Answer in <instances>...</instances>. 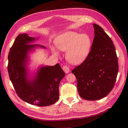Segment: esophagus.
<instances>
[{
  "mask_svg": "<svg viewBox=\"0 0 128 128\" xmlns=\"http://www.w3.org/2000/svg\"><path fill=\"white\" fill-rule=\"evenodd\" d=\"M62 70H64V72L66 73H68L70 72L69 68L67 66H62Z\"/></svg>",
  "mask_w": 128,
  "mask_h": 128,
  "instance_id": "esophagus-1",
  "label": "esophagus"
}]
</instances>
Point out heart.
Masks as SVG:
<instances>
[{"instance_id": "heart-1", "label": "heart", "mask_w": 128, "mask_h": 128, "mask_svg": "<svg viewBox=\"0 0 128 128\" xmlns=\"http://www.w3.org/2000/svg\"><path fill=\"white\" fill-rule=\"evenodd\" d=\"M56 48L66 51V58L72 64H78L85 60L90 52L91 40L88 34L75 32H66L60 35L56 40ZM54 54H58L54 48Z\"/></svg>"}]
</instances>
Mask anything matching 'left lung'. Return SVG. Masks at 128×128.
I'll return each mask as SVG.
<instances>
[{"mask_svg":"<svg viewBox=\"0 0 128 128\" xmlns=\"http://www.w3.org/2000/svg\"><path fill=\"white\" fill-rule=\"evenodd\" d=\"M93 25L94 37L91 50L85 60L72 72L77 79L80 96L88 100L107 96L114 86L118 72L113 41L101 27Z\"/></svg>","mask_w":128,"mask_h":128,"instance_id":"8db88e82","label":"left lung"}]
</instances>
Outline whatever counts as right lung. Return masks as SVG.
Here are the masks:
<instances>
[{
  "instance_id": "obj_1",
  "label": "right lung",
  "mask_w": 128,
  "mask_h": 128,
  "mask_svg": "<svg viewBox=\"0 0 128 128\" xmlns=\"http://www.w3.org/2000/svg\"><path fill=\"white\" fill-rule=\"evenodd\" d=\"M34 40L26 34L18 35L8 55V71L16 93L21 100L32 105L50 106L59 99V83L66 74L56 64L40 68L34 80H27L28 52L38 46L28 43Z\"/></svg>"
}]
</instances>
